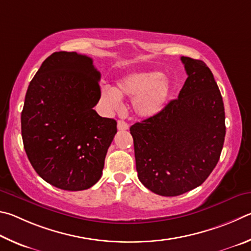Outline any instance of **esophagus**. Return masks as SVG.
<instances>
[{
  "label": "esophagus",
  "mask_w": 251,
  "mask_h": 251,
  "mask_svg": "<svg viewBox=\"0 0 251 251\" xmlns=\"http://www.w3.org/2000/svg\"><path fill=\"white\" fill-rule=\"evenodd\" d=\"M129 129V125L126 122H125L123 120H119L118 121V130L120 131H125Z\"/></svg>",
  "instance_id": "esophagus-1"
}]
</instances>
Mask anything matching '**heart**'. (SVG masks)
<instances>
[{"instance_id": "obj_1", "label": "heart", "mask_w": 251, "mask_h": 251, "mask_svg": "<svg viewBox=\"0 0 251 251\" xmlns=\"http://www.w3.org/2000/svg\"><path fill=\"white\" fill-rule=\"evenodd\" d=\"M171 79L156 70L131 73L120 78L116 88L104 86L101 101L107 109L114 111L121 105V98H133L132 108L141 118H151L164 109L172 94Z\"/></svg>"}]
</instances>
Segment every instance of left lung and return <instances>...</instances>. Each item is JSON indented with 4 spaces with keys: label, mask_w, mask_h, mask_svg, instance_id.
<instances>
[{
    "label": "left lung",
    "mask_w": 251,
    "mask_h": 251,
    "mask_svg": "<svg viewBox=\"0 0 251 251\" xmlns=\"http://www.w3.org/2000/svg\"><path fill=\"white\" fill-rule=\"evenodd\" d=\"M187 79L178 98L130 128L138 177L151 192L177 196L201 185L216 166L225 140V109L203 60L181 57Z\"/></svg>",
    "instance_id": "8db88e82"
}]
</instances>
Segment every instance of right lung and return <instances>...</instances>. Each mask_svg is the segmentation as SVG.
I'll use <instances>...</instances> for the list:
<instances>
[{
    "label": "right lung",
    "mask_w": 251,
    "mask_h": 251,
    "mask_svg": "<svg viewBox=\"0 0 251 251\" xmlns=\"http://www.w3.org/2000/svg\"><path fill=\"white\" fill-rule=\"evenodd\" d=\"M99 80L90 57L56 51L26 91L21 116L25 152L39 176L60 190H87L102 174L117 122L94 110Z\"/></svg>",
    "instance_id": "right-lung-1"
}]
</instances>
